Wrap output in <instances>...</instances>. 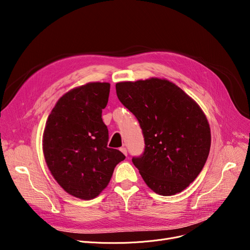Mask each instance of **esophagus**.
Returning a JSON list of instances; mask_svg holds the SVG:
<instances>
[{
	"label": "esophagus",
	"instance_id": "34e87169",
	"mask_svg": "<svg viewBox=\"0 0 250 250\" xmlns=\"http://www.w3.org/2000/svg\"><path fill=\"white\" fill-rule=\"evenodd\" d=\"M121 151H122V152H123V153H124V154H125V156H126V155H127V151H126V149H125V147H123V148H121Z\"/></svg>",
	"mask_w": 250,
	"mask_h": 250
}]
</instances>
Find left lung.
<instances>
[{"instance_id":"1","label":"left lung","mask_w":250,"mask_h":250,"mask_svg":"<svg viewBox=\"0 0 250 250\" xmlns=\"http://www.w3.org/2000/svg\"><path fill=\"white\" fill-rule=\"evenodd\" d=\"M116 95L138 120L145 141L133 157L146 185L168 196L198 177L211 148V129L200 106L175 84L158 78L115 85Z\"/></svg>"}]
</instances>
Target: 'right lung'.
Here are the masks:
<instances>
[{"mask_svg": "<svg viewBox=\"0 0 250 250\" xmlns=\"http://www.w3.org/2000/svg\"><path fill=\"white\" fill-rule=\"evenodd\" d=\"M109 83H88L59 99L43 133V154L52 176L68 193L92 200L107 187L115 166L125 156L107 147L102 121Z\"/></svg>", "mask_w": 250, "mask_h": 250, "instance_id": "right-lung-1", "label": "right lung"}]
</instances>
